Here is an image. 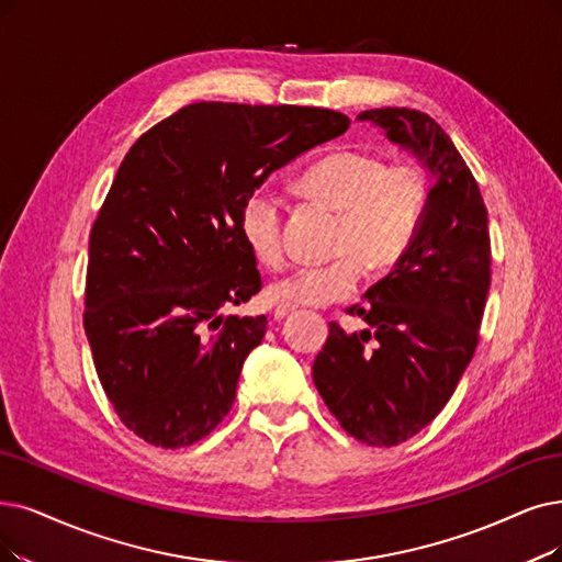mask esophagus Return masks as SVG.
Wrapping results in <instances>:
<instances>
[{
  "mask_svg": "<svg viewBox=\"0 0 562 562\" xmlns=\"http://www.w3.org/2000/svg\"><path fill=\"white\" fill-rule=\"evenodd\" d=\"M293 313H295V306L279 304V306L274 308V321H283V318H288V316H293Z\"/></svg>",
  "mask_w": 562,
  "mask_h": 562,
  "instance_id": "esophagus-1",
  "label": "esophagus"
}]
</instances>
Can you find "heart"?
Returning a JSON list of instances; mask_svg holds the SVG:
<instances>
[{"label":"heart","instance_id":"1","mask_svg":"<svg viewBox=\"0 0 562 562\" xmlns=\"http://www.w3.org/2000/svg\"><path fill=\"white\" fill-rule=\"evenodd\" d=\"M297 191L339 212L329 265L302 267L269 288L283 304L329 306L350 300L364 267L387 272L408 256L431 205V175L415 159L385 164L373 149H336L297 177ZM246 249L267 269L283 265V218L279 200L256 191L239 210Z\"/></svg>","mask_w":562,"mask_h":562}]
</instances>
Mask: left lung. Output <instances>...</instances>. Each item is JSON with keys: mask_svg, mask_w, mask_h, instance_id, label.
<instances>
[{"mask_svg": "<svg viewBox=\"0 0 562 562\" xmlns=\"http://www.w3.org/2000/svg\"><path fill=\"white\" fill-rule=\"evenodd\" d=\"M411 149L436 184L408 256L350 306L369 329L329 336L313 362L325 406L344 431L371 447H394L419 434L445 408L475 355L491 283L486 207L463 156L426 112H359Z\"/></svg>", "mask_w": 562, "mask_h": 562, "instance_id": "obj_1", "label": "left lung"}]
</instances>
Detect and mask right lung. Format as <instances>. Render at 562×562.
Returning <instances> with one entry per match:
<instances>
[{"mask_svg": "<svg viewBox=\"0 0 562 562\" xmlns=\"http://www.w3.org/2000/svg\"><path fill=\"white\" fill-rule=\"evenodd\" d=\"M341 112L200 101L133 143L89 233L85 334L108 401L179 450L233 408L265 316H223L262 288L239 210L265 179L339 138Z\"/></svg>", "mask_w": 562, "mask_h": 562, "instance_id": "1", "label": "right lung"}]
</instances>
